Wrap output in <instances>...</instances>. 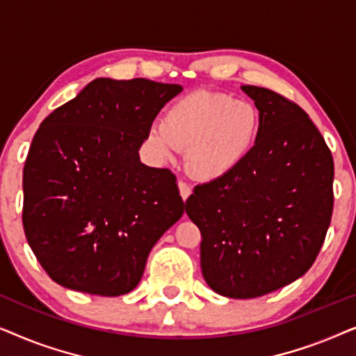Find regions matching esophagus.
<instances>
[{"label": "esophagus", "instance_id": "1", "mask_svg": "<svg viewBox=\"0 0 356 356\" xmlns=\"http://www.w3.org/2000/svg\"><path fill=\"white\" fill-rule=\"evenodd\" d=\"M178 189H179V196H181L183 201H186V199L191 196V193H193L191 186L184 181H178Z\"/></svg>", "mask_w": 356, "mask_h": 356}]
</instances>
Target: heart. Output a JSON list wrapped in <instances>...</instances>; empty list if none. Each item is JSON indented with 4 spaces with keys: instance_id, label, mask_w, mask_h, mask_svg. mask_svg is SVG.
Segmentation results:
<instances>
[{
    "instance_id": "heart-1",
    "label": "heart",
    "mask_w": 356,
    "mask_h": 356,
    "mask_svg": "<svg viewBox=\"0 0 356 356\" xmlns=\"http://www.w3.org/2000/svg\"><path fill=\"white\" fill-rule=\"evenodd\" d=\"M259 133L261 115L250 102L197 90L178 99L163 121L150 126L147 145L162 162H173L179 150H188V167L194 177L216 181L250 157Z\"/></svg>"
}]
</instances>
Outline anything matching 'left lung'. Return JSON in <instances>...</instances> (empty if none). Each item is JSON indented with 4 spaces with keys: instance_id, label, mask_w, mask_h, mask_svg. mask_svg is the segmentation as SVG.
<instances>
[{
    "instance_id": "1",
    "label": "left lung",
    "mask_w": 356,
    "mask_h": 356,
    "mask_svg": "<svg viewBox=\"0 0 356 356\" xmlns=\"http://www.w3.org/2000/svg\"><path fill=\"white\" fill-rule=\"evenodd\" d=\"M261 115L254 150L199 184L186 213L201 230V270L216 293L267 295L303 277L332 217V154L309 116L264 87L241 86Z\"/></svg>"
}]
</instances>
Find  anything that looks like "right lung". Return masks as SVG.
<instances>
[{"label":"right lung","instance_id":"1","mask_svg":"<svg viewBox=\"0 0 356 356\" xmlns=\"http://www.w3.org/2000/svg\"><path fill=\"white\" fill-rule=\"evenodd\" d=\"M181 90L99 77L42 121L24 167L22 223L58 285L129 293L150 250L181 218L175 175L139 159L155 116Z\"/></svg>","mask_w":356,"mask_h":356}]
</instances>
